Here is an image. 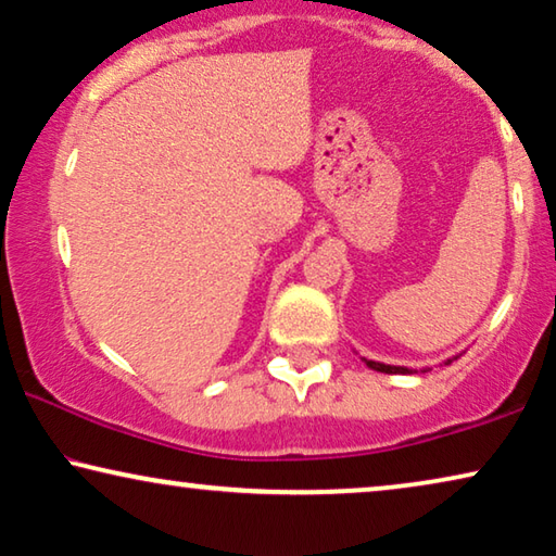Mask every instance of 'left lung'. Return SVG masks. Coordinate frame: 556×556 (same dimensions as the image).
<instances>
[{"label":"left lung","mask_w":556,"mask_h":556,"mask_svg":"<svg viewBox=\"0 0 556 556\" xmlns=\"http://www.w3.org/2000/svg\"><path fill=\"white\" fill-rule=\"evenodd\" d=\"M457 359V357H454ZM367 362L369 369H377V371H384V375H412V369L407 367H392V364H382V362H371V359H364ZM446 364H452V359H446Z\"/></svg>","instance_id":"obj_1"}]
</instances>
